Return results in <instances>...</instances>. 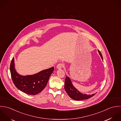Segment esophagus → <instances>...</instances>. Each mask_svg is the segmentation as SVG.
Returning <instances> with one entry per match:
<instances>
[{"label":"esophagus","instance_id":"1","mask_svg":"<svg viewBox=\"0 0 121 121\" xmlns=\"http://www.w3.org/2000/svg\"><path fill=\"white\" fill-rule=\"evenodd\" d=\"M64 65L62 63H59L56 66V68L58 69H61L62 68H63L64 67Z\"/></svg>","mask_w":121,"mask_h":121}]
</instances>
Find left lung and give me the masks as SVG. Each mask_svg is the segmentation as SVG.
I'll return each mask as SVG.
<instances>
[{
  "label": "left lung",
  "instance_id": "8db88e82",
  "mask_svg": "<svg viewBox=\"0 0 121 121\" xmlns=\"http://www.w3.org/2000/svg\"><path fill=\"white\" fill-rule=\"evenodd\" d=\"M98 51L103 60V57L101 52L99 50H98ZM65 89L66 92L67 93L68 95L70 97L73 99L76 100H82L84 99H87L91 97L94 96L95 94H93L91 95H86V94H83L82 93L80 92L73 85V83L71 80V78L66 76L65 82Z\"/></svg>",
  "mask_w": 121,
  "mask_h": 121
}]
</instances>
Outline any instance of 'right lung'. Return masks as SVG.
I'll list each match as a JSON object with an SVG mask.
<instances>
[{
    "label": "right lung",
    "instance_id": "obj_1",
    "mask_svg": "<svg viewBox=\"0 0 121 121\" xmlns=\"http://www.w3.org/2000/svg\"><path fill=\"white\" fill-rule=\"evenodd\" d=\"M10 69L13 81L18 89L27 95H36L46 87L54 68L52 67L33 75L23 76L17 72L13 58Z\"/></svg>",
    "mask_w": 121,
    "mask_h": 121
}]
</instances>
